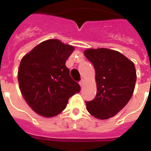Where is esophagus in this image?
Instances as JSON below:
<instances>
[{
    "label": "esophagus",
    "mask_w": 151,
    "mask_h": 151,
    "mask_svg": "<svg viewBox=\"0 0 151 151\" xmlns=\"http://www.w3.org/2000/svg\"><path fill=\"white\" fill-rule=\"evenodd\" d=\"M79 84H80L81 87L83 88V86H84V85H85V81H84V80L82 79V80H81V81L79 82Z\"/></svg>",
    "instance_id": "obj_1"
}]
</instances>
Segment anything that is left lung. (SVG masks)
Returning a JSON list of instances; mask_svg holds the SVG:
<instances>
[{
  "label": "left lung",
  "mask_w": 151,
  "mask_h": 151,
  "mask_svg": "<svg viewBox=\"0 0 151 151\" xmlns=\"http://www.w3.org/2000/svg\"><path fill=\"white\" fill-rule=\"evenodd\" d=\"M84 53L94 66L97 85L96 96L86 102V108L95 117L108 119L122 110L133 94L135 65L122 53L107 48H91Z\"/></svg>",
  "instance_id": "8db88e82"
}]
</instances>
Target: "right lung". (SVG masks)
<instances>
[{
	"label": "right lung",
	"instance_id": "add662e5",
	"mask_svg": "<svg viewBox=\"0 0 151 151\" xmlns=\"http://www.w3.org/2000/svg\"><path fill=\"white\" fill-rule=\"evenodd\" d=\"M73 50V46L51 39L39 44L20 62V91L37 114L45 117L59 114L70 97L80 92V85L71 78L66 66Z\"/></svg>",
	"mask_w": 151,
	"mask_h": 151
}]
</instances>
